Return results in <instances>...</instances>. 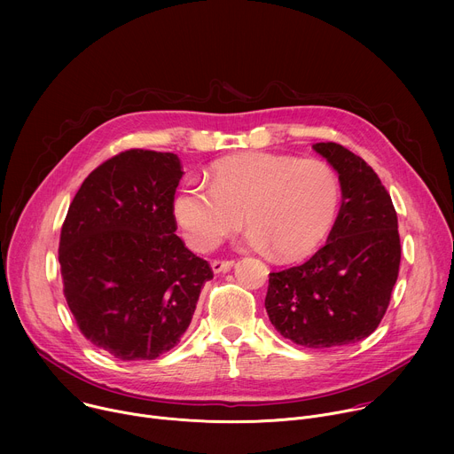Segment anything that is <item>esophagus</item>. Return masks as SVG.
I'll use <instances>...</instances> for the list:
<instances>
[{"label":"esophagus","mask_w":454,"mask_h":454,"mask_svg":"<svg viewBox=\"0 0 454 454\" xmlns=\"http://www.w3.org/2000/svg\"><path fill=\"white\" fill-rule=\"evenodd\" d=\"M233 268V261H212L214 273H228Z\"/></svg>","instance_id":"obj_1"}]
</instances>
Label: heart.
Segmentation results:
<instances>
[{
  "mask_svg": "<svg viewBox=\"0 0 454 454\" xmlns=\"http://www.w3.org/2000/svg\"><path fill=\"white\" fill-rule=\"evenodd\" d=\"M205 184L188 181L172 200L184 242L214 249L244 223L247 242L284 261L314 253L334 226L341 188L336 170L321 160L244 153L215 161Z\"/></svg>",
  "mask_w": 454,
  "mask_h": 454,
  "instance_id": "1",
  "label": "heart"
}]
</instances>
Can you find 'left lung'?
<instances>
[{
	"label": "left lung",
	"mask_w": 454,
	"mask_h": 454,
	"mask_svg": "<svg viewBox=\"0 0 454 454\" xmlns=\"http://www.w3.org/2000/svg\"><path fill=\"white\" fill-rule=\"evenodd\" d=\"M312 149L338 172L341 208L327 244L305 264L270 273L266 310L286 340L333 348L377 329L399 277L401 239L392 198L373 168L334 142Z\"/></svg>",
	"instance_id": "obj_1"
}]
</instances>
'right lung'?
Instances as JSON below:
<instances>
[{"label": "right lung", "instance_id": "1", "mask_svg": "<svg viewBox=\"0 0 454 454\" xmlns=\"http://www.w3.org/2000/svg\"><path fill=\"white\" fill-rule=\"evenodd\" d=\"M177 154L131 149L95 168L74 198L59 242L64 296L86 340L121 361H151L179 343L207 261L176 235Z\"/></svg>", "mask_w": 454, "mask_h": 454}]
</instances>
